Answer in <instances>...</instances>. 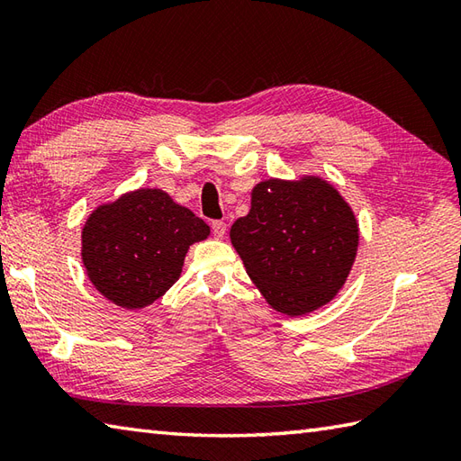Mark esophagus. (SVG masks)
<instances>
[{"label": "esophagus", "instance_id": "esophagus-1", "mask_svg": "<svg viewBox=\"0 0 461 461\" xmlns=\"http://www.w3.org/2000/svg\"><path fill=\"white\" fill-rule=\"evenodd\" d=\"M212 231H213L215 238L221 240L225 236V231H228V223H225V221H213L212 223Z\"/></svg>", "mask_w": 461, "mask_h": 461}]
</instances>
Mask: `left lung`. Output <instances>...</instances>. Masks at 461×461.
Returning a JSON list of instances; mask_svg holds the SVG:
<instances>
[{"mask_svg":"<svg viewBox=\"0 0 461 461\" xmlns=\"http://www.w3.org/2000/svg\"><path fill=\"white\" fill-rule=\"evenodd\" d=\"M358 220L319 174L261 180L251 210L230 230L249 279L271 309L303 317L337 297L355 266Z\"/></svg>","mask_w":461,"mask_h":461,"instance_id":"obj_1","label":"left lung"}]
</instances>
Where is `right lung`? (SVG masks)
Returning a JSON list of instances; mask_svg holds the SVG:
<instances>
[{
	"mask_svg": "<svg viewBox=\"0 0 461 461\" xmlns=\"http://www.w3.org/2000/svg\"><path fill=\"white\" fill-rule=\"evenodd\" d=\"M210 228L160 188L96 205L81 231V259L95 289L122 309L152 305L176 281L190 246Z\"/></svg>",
	"mask_w": 461,
	"mask_h": 461,
	"instance_id": "add662e5",
	"label": "right lung"
}]
</instances>
